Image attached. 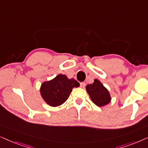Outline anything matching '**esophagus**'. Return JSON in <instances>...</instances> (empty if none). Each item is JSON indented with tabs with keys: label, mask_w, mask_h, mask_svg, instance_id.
I'll use <instances>...</instances> for the list:
<instances>
[{
	"label": "esophagus",
	"mask_w": 148,
	"mask_h": 148,
	"mask_svg": "<svg viewBox=\"0 0 148 148\" xmlns=\"http://www.w3.org/2000/svg\"><path fill=\"white\" fill-rule=\"evenodd\" d=\"M85 86H86V83H84V82L80 83V87H81V88H84Z\"/></svg>",
	"instance_id": "1"
}]
</instances>
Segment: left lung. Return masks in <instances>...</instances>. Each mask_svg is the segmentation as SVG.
I'll return each mask as SVG.
<instances>
[{"mask_svg":"<svg viewBox=\"0 0 148 148\" xmlns=\"http://www.w3.org/2000/svg\"><path fill=\"white\" fill-rule=\"evenodd\" d=\"M86 90L92 102L99 107L104 106L110 102L108 90L98 79H95L92 84L87 85Z\"/></svg>","mask_w":148,"mask_h":148,"instance_id":"obj_1","label":"left lung"}]
</instances>
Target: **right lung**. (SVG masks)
Returning a JSON list of instances; mask_svg holds the SVG:
<instances>
[{
	"label": "right lung",
	"instance_id": "1",
	"mask_svg": "<svg viewBox=\"0 0 148 148\" xmlns=\"http://www.w3.org/2000/svg\"><path fill=\"white\" fill-rule=\"evenodd\" d=\"M79 84L74 79H68L65 75L59 74L56 77L44 82L40 87V94L46 104L50 106H58L67 100L73 88Z\"/></svg>",
	"mask_w": 148,
	"mask_h": 148
}]
</instances>
